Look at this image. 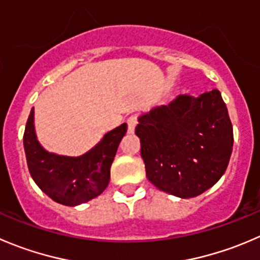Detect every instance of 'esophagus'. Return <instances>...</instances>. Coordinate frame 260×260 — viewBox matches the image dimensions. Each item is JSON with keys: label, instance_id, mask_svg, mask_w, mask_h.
I'll list each match as a JSON object with an SVG mask.
<instances>
[{"label": "esophagus", "instance_id": "esophagus-1", "mask_svg": "<svg viewBox=\"0 0 260 260\" xmlns=\"http://www.w3.org/2000/svg\"><path fill=\"white\" fill-rule=\"evenodd\" d=\"M127 124H128V132L133 133L135 132L136 125L138 124V118L136 117V115H131V117L127 119Z\"/></svg>", "mask_w": 260, "mask_h": 260}]
</instances>
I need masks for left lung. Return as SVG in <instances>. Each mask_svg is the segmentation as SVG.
Here are the masks:
<instances>
[{
	"instance_id": "obj_1",
	"label": "left lung",
	"mask_w": 260,
	"mask_h": 260,
	"mask_svg": "<svg viewBox=\"0 0 260 260\" xmlns=\"http://www.w3.org/2000/svg\"><path fill=\"white\" fill-rule=\"evenodd\" d=\"M136 135L148 180L180 198L215 185L233 152V124L218 90L198 98L179 95L140 117Z\"/></svg>"
}]
</instances>
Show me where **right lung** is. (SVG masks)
I'll return each mask as SVG.
<instances>
[{"instance_id":"obj_1","label":"right lung","mask_w":260,"mask_h":260,"mask_svg":"<svg viewBox=\"0 0 260 260\" xmlns=\"http://www.w3.org/2000/svg\"><path fill=\"white\" fill-rule=\"evenodd\" d=\"M127 124L110 131L102 142L80 157L49 153L39 145L34 131V109L27 118L24 148L29 173L37 185L53 201L77 206L98 197L110 180V166Z\"/></svg>"}]
</instances>
